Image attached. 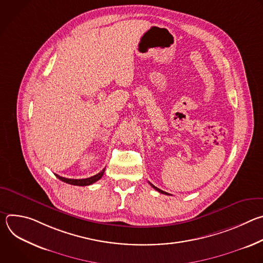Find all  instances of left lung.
Instances as JSON below:
<instances>
[{"instance_id": "left-lung-1", "label": "left lung", "mask_w": 263, "mask_h": 263, "mask_svg": "<svg viewBox=\"0 0 263 263\" xmlns=\"http://www.w3.org/2000/svg\"><path fill=\"white\" fill-rule=\"evenodd\" d=\"M148 183H149V182H148ZM149 185H151V186L153 187V189H154V190H156V191H157V192H159L160 194H163V195H168V196H170V194H167V193H165V192H163V191H161V190L157 189V187H156V186H154L153 184H151V183H149Z\"/></svg>"}]
</instances>
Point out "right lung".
<instances>
[{"mask_svg":"<svg viewBox=\"0 0 263 263\" xmlns=\"http://www.w3.org/2000/svg\"><path fill=\"white\" fill-rule=\"evenodd\" d=\"M104 172H105V168H104L102 172H100L99 174H97V175H95V176H92V177H90V178H86V179H67V178L61 177V176L56 175V174H55V176H56L58 179H60L61 181H63V182H65V183H68V184H70V185L86 186V185H90V184L97 182L98 180H100V179L103 177Z\"/></svg>","mask_w":263,"mask_h":263,"instance_id":"add662e5","label":"right lung"}]
</instances>
